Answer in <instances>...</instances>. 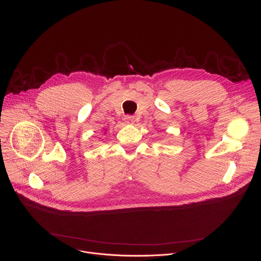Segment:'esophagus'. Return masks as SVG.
<instances>
[{
    "mask_svg": "<svg viewBox=\"0 0 261 261\" xmlns=\"http://www.w3.org/2000/svg\"><path fill=\"white\" fill-rule=\"evenodd\" d=\"M134 116H132V115H127L126 117H125V122L126 123H133L134 122Z\"/></svg>",
    "mask_w": 261,
    "mask_h": 261,
    "instance_id": "obj_1",
    "label": "esophagus"
}]
</instances>
